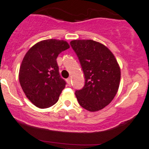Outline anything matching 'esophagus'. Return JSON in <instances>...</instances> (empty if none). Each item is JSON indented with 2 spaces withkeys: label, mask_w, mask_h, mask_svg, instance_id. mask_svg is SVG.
Returning a JSON list of instances; mask_svg holds the SVG:
<instances>
[{
  "label": "esophagus",
  "mask_w": 149,
  "mask_h": 149,
  "mask_svg": "<svg viewBox=\"0 0 149 149\" xmlns=\"http://www.w3.org/2000/svg\"><path fill=\"white\" fill-rule=\"evenodd\" d=\"M66 81H67V84H68V85H69L70 86V85H71V79L70 78H68L67 80H66Z\"/></svg>",
  "instance_id": "1"
}]
</instances>
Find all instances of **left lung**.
Instances as JSON below:
<instances>
[{
	"instance_id": "1",
	"label": "left lung",
	"mask_w": 149,
	"mask_h": 149,
	"mask_svg": "<svg viewBox=\"0 0 149 149\" xmlns=\"http://www.w3.org/2000/svg\"><path fill=\"white\" fill-rule=\"evenodd\" d=\"M70 45L79 58L85 82L75 94L79 105L97 112L111 103L117 94L121 69L112 52L92 40H75Z\"/></svg>"
}]
</instances>
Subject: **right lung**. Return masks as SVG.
I'll list each match as a JSON object with an SVG mask.
<instances>
[{
    "instance_id": "right-lung-1",
    "label": "right lung",
    "mask_w": 149,
    "mask_h": 149,
    "mask_svg": "<svg viewBox=\"0 0 149 149\" xmlns=\"http://www.w3.org/2000/svg\"><path fill=\"white\" fill-rule=\"evenodd\" d=\"M69 48L67 41L49 39L33 45L24 55L19 69V82L28 99L38 108L54 105L65 88L56 59Z\"/></svg>"
}]
</instances>
